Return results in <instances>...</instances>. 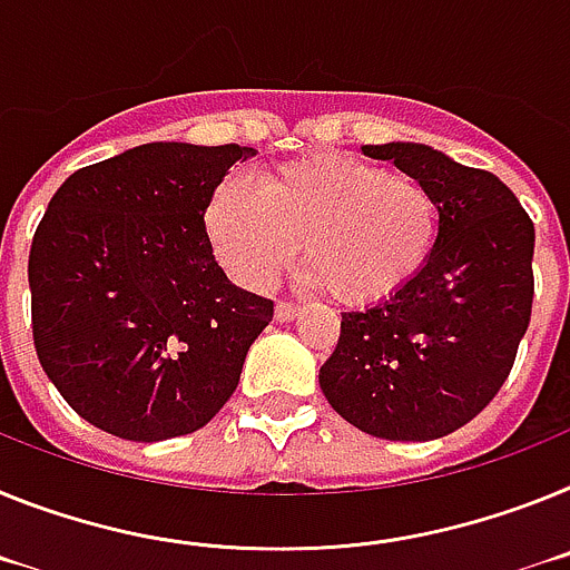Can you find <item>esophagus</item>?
<instances>
[{
	"label": "esophagus",
	"instance_id": "esophagus-1",
	"mask_svg": "<svg viewBox=\"0 0 570 570\" xmlns=\"http://www.w3.org/2000/svg\"><path fill=\"white\" fill-rule=\"evenodd\" d=\"M298 315H301L298 304H286V301H278V306H275V318L278 321H295Z\"/></svg>",
	"mask_w": 570,
	"mask_h": 570
}]
</instances>
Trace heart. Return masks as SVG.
Listing matches in <instances>:
<instances>
[{"mask_svg": "<svg viewBox=\"0 0 570 570\" xmlns=\"http://www.w3.org/2000/svg\"><path fill=\"white\" fill-rule=\"evenodd\" d=\"M212 249L246 289H269L304 246V281L338 304L393 298L433 257L439 197L355 155H309L269 168L257 189L229 177L206 209Z\"/></svg>", "mask_w": 570, "mask_h": 570, "instance_id": "1", "label": "heart"}]
</instances>
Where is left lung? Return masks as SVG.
I'll return each mask as SVG.
<instances>
[{"label": "left lung", "mask_w": 570, "mask_h": 570, "mask_svg": "<svg viewBox=\"0 0 570 570\" xmlns=\"http://www.w3.org/2000/svg\"><path fill=\"white\" fill-rule=\"evenodd\" d=\"M442 206L433 257L399 295L341 313L318 381L341 419L390 442H430L476 419L517 358L533 304V224L497 175L424 142L361 146Z\"/></svg>", "instance_id": "1"}]
</instances>
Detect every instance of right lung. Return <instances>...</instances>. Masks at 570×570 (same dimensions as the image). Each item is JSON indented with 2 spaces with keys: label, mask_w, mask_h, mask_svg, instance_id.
Masks as SVG:
<instances>
[{
  "label": "right lung",
  "mask_w": 570,
  "mask_h": 570,
  "mask_svg": "<svg viewBox=\"0 0 570 570\" xmlns=\"http://www.w3.org/2000/svg\"><path fill=\"white\" fill-rule=\"evenodd\" d=\"M246 146L146 142L57 189L28 257L33 346L59 395L128 442L200 430L272 301L226 278L203 215Z\"/></svg>",
  "instance_id": "right-lung-1"
}]
</instances>
